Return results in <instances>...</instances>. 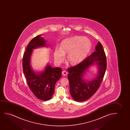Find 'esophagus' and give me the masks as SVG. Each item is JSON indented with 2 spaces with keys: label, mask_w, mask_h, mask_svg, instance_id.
I'll return each mask as SVG.
<instances>
[{
  "label": "esophagus",
  "mask_w": 130,
  "mask_h": 130,
  "mask_svg": "<svg viewBox=\"0 0 130 130\" xmlns=\"http://www.w3.org/2000/svg\"><path fill=\"white\" fill-rule=\"evenodd\" d=\"M62 73V75H64V76H66L67 75H68V72L67 71H63Z\"/></svg>",
  "instance_id": "esophagus-1"
}]
</instances>
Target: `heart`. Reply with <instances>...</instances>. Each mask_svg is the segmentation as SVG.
<instances>
[{"instance_id":"obj_1","label":"heart","mask_w":130,"mask_h":130,"mask_svg":"<svg viewBox=\"0 0 130 130\" xmlns=\"http://www.w3.org/2000/svg\"><path fill=\"white\" fill-rule=\"evenodd\" d=\"M91 43L89 39L81 36L62 40L60 48L56 49L54 59L56 62L60 63L64 58V54L70 52L68 60L71 64H76L84 59L91 49Z\"/></svg>"}]
</instances>
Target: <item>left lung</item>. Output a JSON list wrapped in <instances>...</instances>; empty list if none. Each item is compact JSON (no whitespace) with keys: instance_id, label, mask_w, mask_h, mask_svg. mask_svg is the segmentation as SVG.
I'll return each mask as SVG.
<instances>
[{"instance_id":"8db88e82","label":"left lung","mask_w":130,"mask_h":130,"mask_svg":"<svg viewBox=\"0 0 130 130\" xmlns=\"http://www.w3.org/2000/svg\"><path fill=\"white\" fill-rule=\"evenodd\" d=\"M95 51L76 66L68 68L70 92L77 102L84 101L91 98L99 88L107 68V59L101 43L99 42ZM95 63L98 66L97 76L89 81L83 78L84 73L91 66Z\"/></svg>"}]
</instances>
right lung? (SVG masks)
<instances>
[{
	"instance_id": "right-lung-1",
	"label": "right lung",
	"mask_w": 130,
	"mask_h": 130,
	"mask_svg": "<svg viewBox=\"0 0 130 130\" xmlns=\"http://www.w3.org/2000/svg\"><path fill=\"white\" fill-rule=\"evenodd\" d=\"M41 35L36 36L29 43L23 59V68L27 84L33 94L39 100L46 101L53 95L56 83L62 75V69L52 68L47 65L41 71L34 70L30 65V58L33 50L47 46Z\"/></svg>"
}]
</instances>
